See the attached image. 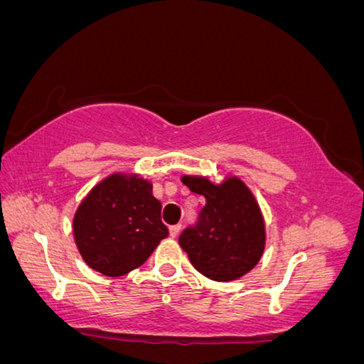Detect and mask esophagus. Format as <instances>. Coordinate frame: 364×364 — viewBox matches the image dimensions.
Wrapping results in <instances>:
<instances>
[{"label": "esophagus", "instance_id": "esophagus-1", "mask_svg": "<svg viewBox=\"0 0 364 364\" xmlns=\"http://www.w3.org/2000/svg\"><path fill=\"white\" fill-rule=\"evenodd\" d=\"M180 230H181V225H180V224L171 225V227H170V237L176 238V237H178V234H180Z\"/></svg>", "mask_w": 364, "mask_h": 364}]
</instances>
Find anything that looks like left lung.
I'll use <instances>...</instances> for the list:
<instances>
[{
    "mask_svg": "<svg viewBox=\"0 0 364 364\" xmlns=\"http://www.w3.org/2000/svg\"><path fill=\"white\" fill-rule=\"evenodd\" d=\"M205 205L196 227L180 237V245L200 274L213 281H234L257 267L267 245V229L252 189L235 175L213 183L200 175H183Z\"/></svg>",
    "mask_w": 364,
    "mask_h": 364,
    "instance_id": "obj_1",
    "label": "left lung"
}]
</instances>
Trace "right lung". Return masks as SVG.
<instances>
[{"label":"right lung","mask_w":364,"mask_h":364,"mask_svg":"<svg viewBox=\"0 0 364 364\" xmlns=\"http://www.w3.org/2000/svg\"><path fill=\"white\" fill-rule=\"evenodd\" d=\"M151 181L137 173L116 171L91 188L73 215V238L83 262L117 278L142 267L161 238V203Z\"/></svg>","instance_id":"obj_1"}]
</instances>
